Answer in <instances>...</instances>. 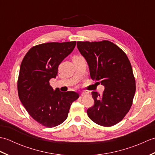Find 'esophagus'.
Masks as SVG:
<instances>
[{
  "label": "esophagus",
  "instance_id": "1",
  "mask_svg": "<svg viewBox=\"0 0 155 155\" xmlns=\"http://www.w3.org/2000/svg\"><path fill=\"white\" fill-rule=\"evenodd\" d=\"M88 93H87V92H83V93H82L81 94V97H83L85 96V95L88 94Z\"/></svg>",
  "mask_w": 155,
  "mask_h": 155
}]
</instances>
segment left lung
Here are the masks:
<instances>
[{
    "label": "left lung",
    "mask_w": 155,
    "mask_h": 155,
    "mask_svg": "<svg viewBox=\"0 0 155 155\" xmlns=\"http://www.w3.org/2000/svg\"><path fill=\"white\" fill-rule=\"evenodd\" d=\"M92 79L104 87L102 95L92 92L94 104L88 108L90 119L101 126L119 123L129 111L136 91L132 67L127 54L108 41L77 42Z\"/></svg>",
    "instance_id": "obj_1"
}]
</instances>
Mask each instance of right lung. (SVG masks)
Instances as JSON below:
<instances>
[{
	"label": "right lung",
	"mask_w": 155,
	"mask_h": 155,
	"mask_svg": "<svg viewBox=\"0 0 155 155\" xmlns=\"http://www.w3.org/2000/svg\"><path fill=\"white\" fill-rule=\"evenodd\" d=\"M76 41L48 42L32 47L20 67L18 94L28 114L41 124L54 127L67 119L72 102L79 97L74 91L53 88L49 81L56 78L58 67L74 50Z\"/></svg>",
	"instance_id": "right-lung-1"
}]
</instances>
